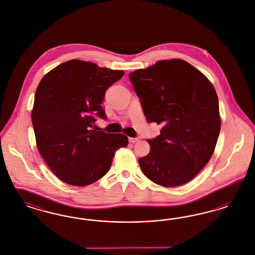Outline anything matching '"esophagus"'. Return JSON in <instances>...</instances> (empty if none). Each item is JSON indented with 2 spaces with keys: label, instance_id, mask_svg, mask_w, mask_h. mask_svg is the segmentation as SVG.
Instances as JSON below:
<instances>
[{
  "label": "esophagus",
  "instance_id": "esophagus-1",
  "mask_svg": "<svg viewBox=\"0 0 255 255\" xmlns=\"http://www.w3.org/2000/svg\"><path fill=\"white\" fill-rule=\"evenodd\" d=\"M136 141H138V138L129 137V142H130V143H134V142H136Z\"/></svg>",
  "mask_w": 255,
  "mask_h": 255
}]
</instances>
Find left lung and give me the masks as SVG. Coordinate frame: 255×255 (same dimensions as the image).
<instances>
[{"label": "left lung", "instance_id": "obj_1", "mask_svg": "<svg viewBox=\"0 0 255 255\" xmlns=\"http://www.w3.org/2000/svg\"><path fill=\"white\" fill-rule=\"evenodd\" d=\"M148 122L160 133L138 159L152 182L174 187L193 180L211 158L221 129L218 97L204 73L182 59L158 61L129 74Z\"/></svg>", "mask_w": 255, "mask_h": 255}]
</instances>
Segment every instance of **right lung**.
I'll list each match as a JSON object with an SVG mask.
<instances>
[{"mask_svg": "<svg viewBox=\"0 0 255 255\" xmlns=\"http://www.w3.org/2000/svg\"><path fill=\"white\" fill-rule=\"evenodd\" d=\"M124 74L87 61L62 63L37 87L31 121L36 145L49 169L62 182L86 186L109 171L123 133L97 132L96 117L106 119L105 92Z\"/></svg>", "mask_w": 255, "mask_h": 255, "instance_id": "right-lung-1", "label": "right lung"}]
</instances>
